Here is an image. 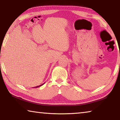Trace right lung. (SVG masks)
<instances>
[{"label":"right lung","mask_w":120,"mask_h":120,"mask_svg":"<svg viewBox=\"0 0 120 120\" xmlns=\"http://www.w3.org/2000/svg\"><path fill=\"white\" fill-rule=\"evenodd\" d=\"M45 84V82L44 83V84H42V85H40V86H36V87H34V88H37V87H40V86H42V85H43V84Z\"/></svg>","instance_id":"right-lung-1"}]
</instances>
